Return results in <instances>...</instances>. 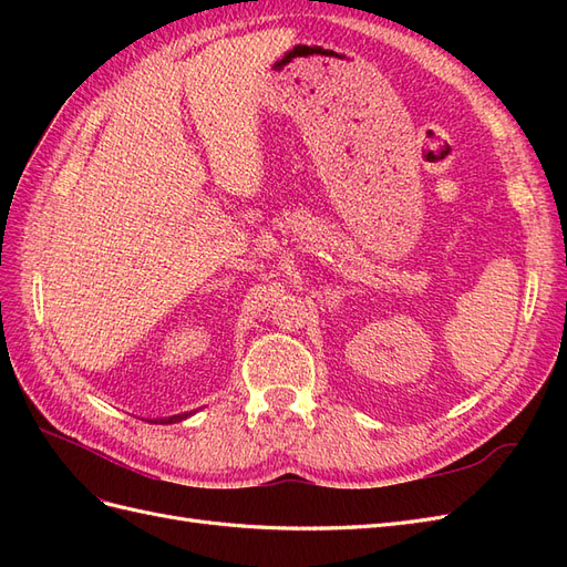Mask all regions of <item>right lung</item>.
I'll return each mask as SVG.
<instances>
[{
	"label": "right lung",
	"mask_w": 567,
	"mask_h": 567,
	"mask_svg": "<svg viewBox=\"0 0 567 567\" xmlns=\"http://www.w3.org/2000/svg\"><path fill=\"white\" fill-rule=\"evenodd\" d=\"M194 411H186V414H177V416H167V419H153L151 423H163V425H167V423H177V421H184V419H188L192 416Z\"/></svg>",
	"instance_id": "1"
}]
</instances>
